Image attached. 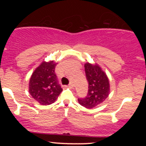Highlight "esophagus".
I'll list each match as a JSON object with an SVG mask.
<instances>
[{
  "label": "esophagus",
  "mask_w": 146,
  "mask_h": 146,
  "mask_svg": "<svg viewBox=\"0 0 146 146\" xmlns=\"http://www.w3.org/2000/svg\"><path fill=\"white\" fill-rule=\"evenodd\" d=\"M68 86H69L70 88H73V86H74V84H73V82H70L69 84H68Z\"/></svg>",
  "instance_id": "1"
}]
</instances>
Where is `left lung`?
I'll return each instance as SVG.
<instances>
[{
  "instance_id": "left-lung-1",
  "label": "left lung",
  "mask_w": 146,
  "mask_h": 146,
  "mask_svg": "<svg viewBox=\"0 0 146 146\" xmlns=\"http://www.w3.org/2000/svg\"><path fill=\"white\" fill-rule=\"evenodd\" d=\"M85 73L88 82L86 96L78 98L80 105L86 108H93L106 100L110 93V84L106 75L98 64L87 62L84 65Z\"/></svg>"
}]
</instances>
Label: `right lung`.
<instances>
[{
  "label": "right lung",
  "mask_w": 146,
  "mask_h": 146,
  "mask_svg": "<svg viewBox=\"0 0 146 146\" xmlns=\"http://www.w3.org/2000/svg\"><path fill=\"white\" fill-rule=\"evenodd\" d=\"M56 66L53 61L43 62L30 78V95L41 105L51 104L62 91L55 73Z\"/></svg>",
  "instance_id": "right-lung-1"
}]
</instances>
